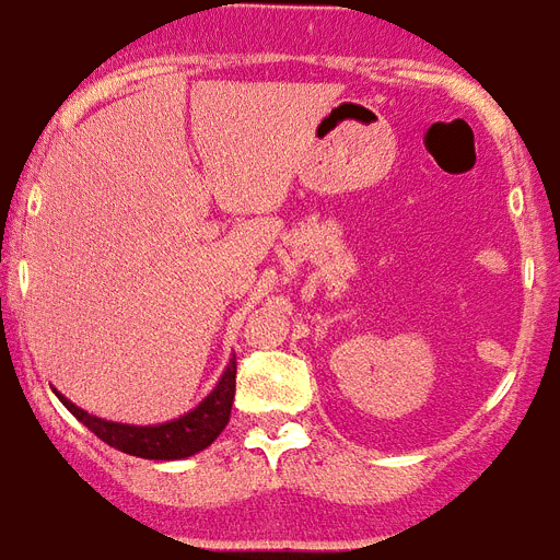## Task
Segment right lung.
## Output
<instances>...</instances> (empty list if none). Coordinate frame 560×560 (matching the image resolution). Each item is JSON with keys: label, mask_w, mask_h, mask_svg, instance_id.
<instances>
[{"label": "right lung", "mask_w": 560, "mask_h": 560, "mask_svg": "<svg viewBox=\"0 0 560 560\" xmlns=\"http://www.w3.org/2000/svg\"><path fill=\"white\" fill-rule=\"evenodd\" d=\"M233 397L235 359L226 365L221 383L212 388V394L203 399L201 406L177 417V420L161 422V425H126V422L100 420L94 413L77 408L74 402H68L66 397L59 399L85 429L94 431L103 443H108L117 452H126L131 457H147V460H180V457L203 452L226 429L230 411H233Z\"/></svg>", "instance_id": "obj_1"}]
</instances>
